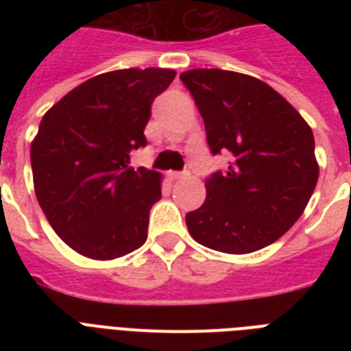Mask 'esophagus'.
Segmentation results:
<instances>
[{"label":"esophagus","mask_w":351,"mask_h":351,"mask_svg":"<svg viewBox=\"0 0 351 351\" xmlns=\"http://www.w3.org/2000/svg\"><path fill=\"white\" fill-rule=\"evenodd\" d=\"M187 176H189V173H176V171L169 173L171 180H182V178H187Z\"/></svg>","instance_id":"34e87169"}]
</instances>
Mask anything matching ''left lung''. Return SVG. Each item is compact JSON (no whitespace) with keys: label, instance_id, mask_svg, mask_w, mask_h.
Returning a JSON list of instances; mask_svg holds the SVG:
<instances>
[{"label":"left lung","instance_id":"8db88e82","mask_svg":"<svg viewBox=\"0 0 351 351\" xmlns=\"http://www.w3.org/2000/svg\"><path fill=\"white\" fill-rule=\"evenodd\" d=\"M204 118L211 153L230 151L226 173L206 182V200L186 215L198 244L230 255L262 250L304 213L319 180L308 121L250 74L193 69L180 74Z\"/></svg>","mask_w":351,"mask_h":351}]
</instances>
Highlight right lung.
<instances>
[{"label":"right lung","mask_w":351,"mask_h":351,"mask_svg":"<svg viewBox=\"0 0 351 351\" xmlns=\"http://www.w3.org/2000/svg\"><path fill=\"white\" fill-rule=\"evenodd\" d=\"M173 69H120L87 80L45 112L30 143L36 198L49 224L76 253L112 261L147 239L162 175L134 169L151 104Z\"/></svg>","instance_id":"right-lung-1"}]
</instances>
